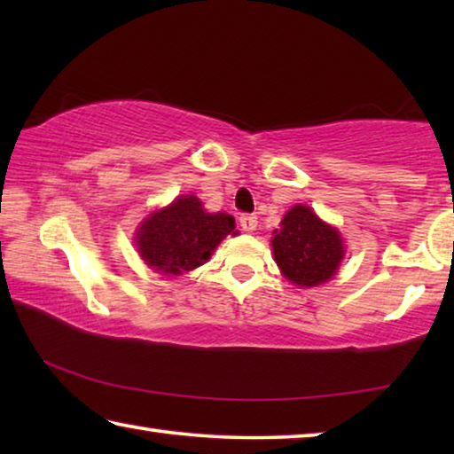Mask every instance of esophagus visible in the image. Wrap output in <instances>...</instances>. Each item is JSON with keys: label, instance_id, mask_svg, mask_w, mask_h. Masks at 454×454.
Returning a JSON list of instances; mask_svg holds the SVG:
<instances>
[{"label": "esophagus", "instance_id": "esophagus-1", "mask_svg": "<svg viewBox=\"0 0 454 454\" xmlns=\"http://www.w3.org/2000/svg\"><path fill=\"white\" fill-rule=\"evenodd\" d=\"M240 226H242L244 232H254L256 226H258V218L254 216V214H242Z\"/></svg>", "mask_w": 454, "mask_h": 454}]
</instances>
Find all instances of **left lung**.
Wrapping results in <instances>:
<instances>
[{
	"label": "left lung",
	"mask_w": 454,
	"mask_h": 454,
	"mask_svg": "<svg viewBox=\"0 0 454 454\" xmlns=\"http://www.w3.org/2000/svg\"><path fill=\"white\" fill-rule=\"evenodd\" d=\"M272 250L284 278L302 288L328 282L344 258L340 232L304 204L284 214L280 230H274Z\"/></svg>",
	"instance_id": "8db88e82"
}]
</instances>
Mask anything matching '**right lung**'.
<instances>
[{"instance_id":"1","label":"right lung","mask_w":454,"mask_h":454,"mask_svg":"<svg viewBox=\"0 0 454 454\" xmlns=\"http://www.w3.org/2000/svg\"><path fill=\"white\" fill-rule=\"evenodd\" d=\"M230 214H210L196 196H178L152 212L136 232L145 264L164 276H178L202 266L228 234H236Z\"/></svg>"}]
</instances>
